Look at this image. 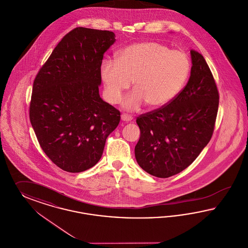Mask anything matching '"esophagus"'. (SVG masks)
Masks as SVG:
<instances>
[{
	"label": "esophagus",
	"instance_id": "esophagus-1",
	"mask_svg": "<svg viewBox=\"0 0 248 248\" xmlns=\"http://www.w3.org/2000/svg\"><path fill=\"white\" fill-rule=\"evenodd\" d=\"M121 119L123 120L124 122H130V121H132L133 117H132L131 115H128V114L124 113V114H122V115H121Z\"/></svg>",
	"mask_w": 248,
	"mask_h": 248
}]
</instances>
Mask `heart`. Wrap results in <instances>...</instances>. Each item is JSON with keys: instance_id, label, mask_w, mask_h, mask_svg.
<instances>
[{"instance_id": "heart-1", "label": "heart", "mask_w": 248, "mask_h": 248, "mask_svg": "<svg viewBox=\"0 0 248 248\" xmlns=\"http://www.w3.org/2000/svg\"><path fill=\"white\" fill-rule=\"evenodd\" d=\"M190 72L191 62L185 52L155 41L130 45L120 51L117 61L105 60L100 67L110 103H118L134 81L136 89L123 102L127 110L146 103L152 109L168 105L184 89Z\"/></svg>"}]
</instances>
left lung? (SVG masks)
Returning a JSON list of instances; mask_svg holds the SVG:
<instances>
[{"instance_id":"1","label":"left lung","mask_w":248,"mask_h":248,"mask_svg":"<svg viewBox=\"0 0 248 248\" xmlns=\"http://www.w3.org/2000/svg\"><path fill=\"white\" fill-rule=\"evenodd\" d=\"M190 54L191 75L185 89L168 105L137 119L140 138L136 159L145 171L159 178L187 168L213 134L218 89L204 57L194 50Z\"/></svg>"}]
</instances>
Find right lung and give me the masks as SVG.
Listing matches in <instances>:
<instances>
[{
    "label": "right lung",
    "mask_w": 248,
    "mask_h": 248,
    "mask_svg": "<svg viewBox=\"0 0 248 248\" xmlns=\"http://www.w3.org/2000/svg\"><path fill=\"white\" fill-rule=\"evenodd\" d=\"M115 42L108 30L77 28L66 34L33 83L30 118L40 147L68 172L93 167L120 111L100 98L103 54Z\"/></svg>",
    "instance_id": "1"
}]
</instances>
